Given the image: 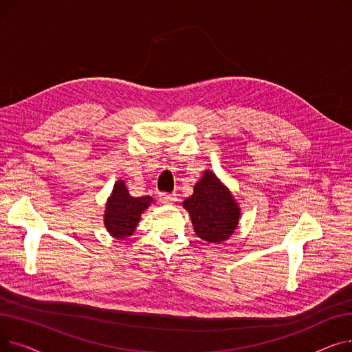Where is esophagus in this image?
Masks as SVG:
<instances>
[{
    "label": "esophagus",
    "mask_w": 352,
    "mask_h": 352,
    "mask_svg": "<svg viewBox=\"0 0 352 352\" xmlns=\"http://www.w3.org/2000/svg\"><path fill=\"white\" fill-rule=\"evenodd\" d=\"M175 199H177L175 194H168V192H162V194H160V202H161V204L170 206V204H174Z\"/></svg>",
    "instance_id": "1"
}]
</instances>
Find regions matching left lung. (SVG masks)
<instances>
[{"label": "left lung", "mask_w": 352, "mask_h": 352, "mask_svg": "<svg viewBox=\"0 0 352 352\" xmlns=\"http://www.w3.org/2000/svg\"><path fill=\"white\" fill-rule=\"evenodd\" d=\"M182 206L190 212L195 234L215 244L232 235L241 214L230 190L211 171L204 173Z\"/></svg>", "instance_id": "left-lung-1"}]
</instances>
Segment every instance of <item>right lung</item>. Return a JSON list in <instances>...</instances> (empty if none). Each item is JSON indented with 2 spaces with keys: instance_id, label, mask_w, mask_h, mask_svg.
Instances as JSON below:
<instances>
[{
  "instance_id": "obj_1",
  "label": "right lung",
  "mask_w": 352,
  "mask_h": 352,
  "mask_svg": "<svg viewBox=\"0 0 352 352\" xmlns=\"http://www.w3.org/2000/svg\"><path fill=\"white\" fill-rule=\"evenodd\" d=\"M153 201L151 197H131L124 181H117L105 207L104 226L107 231L117 239L133 235L141 214Z\"/></svg>"
}]
</instances>
